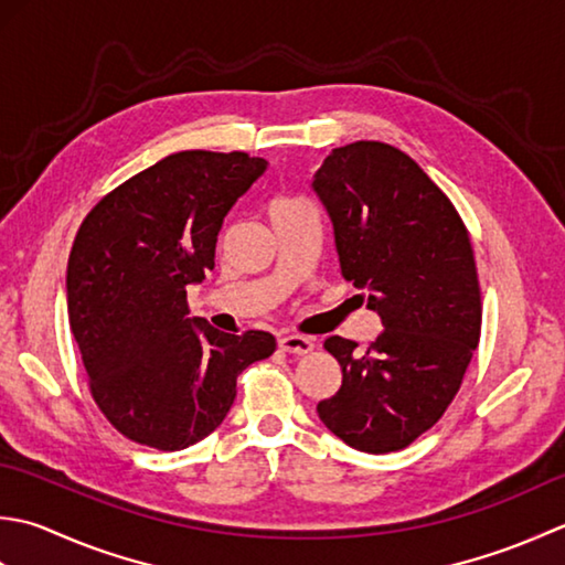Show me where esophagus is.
<instances>
[{
  "instance_id": "obj_1",
  "label": "esophagus",
  "mask_w": 565,
  "mask_h": 565,
  "mask_svg": "<svg viewBox=\"0 0 565 565\" xmlns=\"http://www.w3.org/2000/svg\"><path fill=\"white\" fill-rule=\"evenodd\" d=\"M278 343H280L282 351L292 353V355H307V353L315 351L312 341L305 339V337H295V333H290V337H282Z\"/></svg>"
}]
</instances>
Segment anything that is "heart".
I'll use <instances>...</instances> for the list:
<instances>
[{"mask_svg": "<svg viewBox=\"0 0 565 565\" xmlns=\"http://www.w3.org/2000/svg\"><path fill=\"white\" fill-rule=\"evenodd\" d=\"M290 202H295V200H280V202H275L273 206H280V204H290Z\"/></svg>", "mask_w": 565, "mask_h": 565, "instance_id": "b5f03b06", "label": "heart"}]
</instances>
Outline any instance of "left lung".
Listing matches in <instances>:
<instances>
[{"instance_id":"left-lung-1","label":"left lung","mask_w":565,"mask_h":565,"mask_svg":"<svg viewBox=\"0 0 565 565\" xmlns=\"http://www.w3.org/2000/svg\"><path fill=\"white\" fill-rule=\"evenodd\" d=\"M312 188L327 206L341 275L365 287L383 331L365 351L329 337L339 393L317 405L327 429L365 454H390L451 405L480 341V285L451 200L399 148H333Z\"/></svg>"}]
</instances>
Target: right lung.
I'll use <instances>...</instances> for the list:
<instances>
[{
    "label": "right lung",
    "instance_id": "1",
    "mask_svg": "<svg viewBox=\"0 0 565 565\" xmlns=\"http://www.w3.org/2000/svg\"><path fill=\"white\" fill-rule=\"evenodd\" d=\"M268 163L180 151L105 194L67 260V319L89 393L126 439L180 451L210 436L236 377L268 359V331L224 333L190 319L188 285L214 268L224 216Z\"/></svg>",
    "mask_w": 565,
    "mask_h": 565
}]
</instances>
